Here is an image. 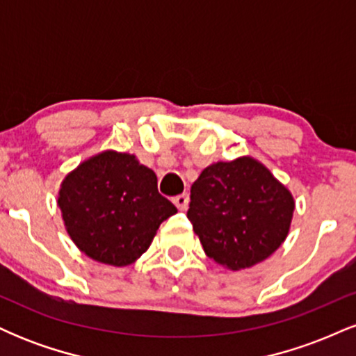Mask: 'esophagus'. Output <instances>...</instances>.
<instances>
[{"mask_svg":"<svg viewBox=\"0 0 356 356\" xmlns=\"http://www.w3.org/2000/svg\"><path fill=\"white\" fill-rule=\"evenodd\" d=\"M172 202L175 204V207H177V209H181V211L187 209V206H189V194L175 195V197L172 199Z\"/></svg>","mask_w":356,"mask_h":356,"instance_id":"1","label":"esophagus"}]
</instances>
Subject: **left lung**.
Masks as SVG:
<instances>
[{"mask_svg": "<svg viewBox=\"0 0 356 356\" xmlns=\"http://www.w3.org/2000/svg\"><path fill=\"white\" fill-rule=\"evenodd\" d=\"M295 199L266 165L243 155L214 162L191 187L187 218L204 252L241 271L268 259L291 227Z\"/></svg>", "mask_w": 356, "mask_h": 356, "instance_id": "obj_1", "label": "left lung"}]
</instances>
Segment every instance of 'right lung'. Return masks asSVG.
I'll return each mask as SVG.
<instances>
[{
	"label": "right lung",
	"instance_id": "add662e5",
	"mask_svg": "<svg viewBox=\"0 0 356 356\" xmlns=\"http://www.w3.org/2000/svg\"><path fill=\"white\" fill-rule=\"evenodd\" d=\"M56 204L75 246L117 268L136 263L159 226L177 212L159 194L154 170L117 150L92 155L65 175Z\"/></svg>",
	"mask_w": 356,
	"mask_h": 356
}]
</instances>
